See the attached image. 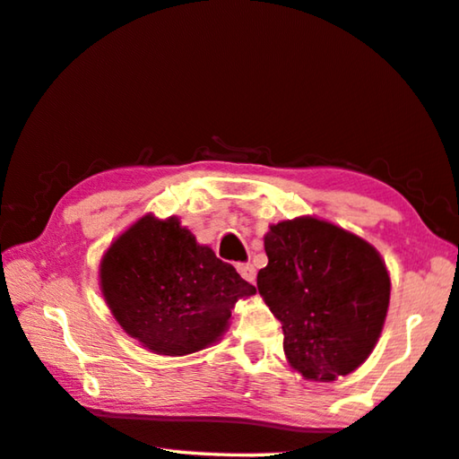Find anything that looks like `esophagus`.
Returning <instances> with one entry per match:
<instances>
[{
	"label": "esophagus",
	"mask_w": 459,
	"mask_h": 459,
	"mask_svg": "<svg viewBox=\"0 0 459 459\" xmlns=\"http://www.w3.org/2000/svg\"><path fill=\"white\" fill-rule=\"evenodd\" d=\"M237 272L241 273V278L247 280L249 283L255 281V267H253L251 264H238L237 265Z\"/></svg>",
	"instance_id": "esophagus-1"
}]
</instances>
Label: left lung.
<instances>
[{"label":"left lung","mask_w":459,"mask_h":459,"mask_svg":"<svg viewBox=\"0 0 459 459\" xmlns=\"http://www.w3.org/2000/svg\"><path fill=\"white\" fill-rule=\"evenodd\" d=\"M264 245L257 290L281 323L290 366L316 382L351 374L372 353L388 312L380 253L310 216L269 227Z\"/></svg>","instance_id":"1"}]
</instances>
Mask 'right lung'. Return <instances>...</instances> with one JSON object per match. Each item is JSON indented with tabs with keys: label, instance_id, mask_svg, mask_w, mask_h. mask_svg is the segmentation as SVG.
Returning <instances> with one entry per match:
<instances>
[{
	"label": "right lung",
	"instance_id": "add662e5",
	"mask_svg": "<svg viewBox=\"0 0 459 459\" xmlns=\"http://www.w3.org/2000/svg\"><path fill=\"white\" fill-rule=\"evenodd\" d=\"M100 280L122 329L159 355H187L214 343L238 298L255 294L178 218L151 214L110 245Z\"/></svg>",
	"mask_w": 459,
	"mask_h": 459
}]
</instances>
